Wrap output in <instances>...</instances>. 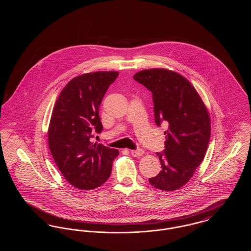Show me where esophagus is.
Segmentation results:
<instances>
[{
    "label": "esophagus",
    "instance_id": "1",
    "mask_svg": "<svg viewBox=\"0 0 251 251\" xmlns=\"http://www.w3.org/2000/svg\"><path fill=\"white\" fill-rule=\"evenodd\" d=\"M131 154L133 156V157H139V156L143 155L144 151L142 149L133 150V151H131Z\"/></svg>",
    "mask_w": 251,
    "mask_h": 251
}]
</instances>
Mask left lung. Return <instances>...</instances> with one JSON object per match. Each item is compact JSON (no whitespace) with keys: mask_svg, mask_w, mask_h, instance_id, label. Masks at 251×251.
<instances>
[{"mask_svg":"<svg viewBox=\"0 0 251 251\" xmlns=\"http://www.w3.org/2000/svg\"><path fill=\"white\" fill-rule=\"evenodd\" d=\"M133 79L152 93L156 125L167 124L166 149L156 153L162 170L149 181L160 190L179 189L193 177L206 153L211 136L209 112L191 83L177 72L144 70Z\"/></svg>","mask_w":251,"mask_h":251,"instance_id":"left-lung-1","label":"left lung"}]
</instances>
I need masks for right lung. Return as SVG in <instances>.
<instances>
[{
    "label": "right lung",
    "instance_id": "add662e5",
    "mask_svg": "<svg viewBox=\"0 0 251 251\" xmlns=\"http://www.w3.org/2000/svg\"><path fill=\"white\" fill-rule=\"evenodd\" d=\"M118 72L79 75L62 89L49 125L50 153L61 173L72 185L91 190L110 177L119 151L93 143V133L102 131L99 106Z\"/></svg>",
    "mask_w": 251,
    "mask_h": 251
}]
</instances>
